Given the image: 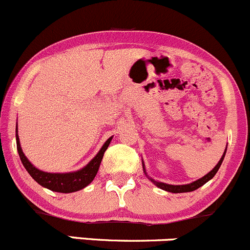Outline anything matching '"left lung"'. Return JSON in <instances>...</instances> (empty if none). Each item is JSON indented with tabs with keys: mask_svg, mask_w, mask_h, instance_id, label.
<instances>
[{
	"mask_svg": "<svg viewBox=\"0 0 250 250\" xmlns=\"http://www.w3.org/2000/svg\"><path fill=\"white\" fill-rule=\"evenodd\" d=\"M225 151H226V150H225ZM224 156H225V153H224V155L221 156L220 161L217 164V166H215L214 168H213L212 171L209 172V173H207L205 177H202V178L197 179L196 182L190 183V184H185V185H169V184H166V183L155 182V181H153V179H150V181L153 182L154 184L156 185V187L160 188V189L166 190V191H169V192H174V194H177V192H189V191H194V190L199 189L200 187H202L203 184H206V183L209 181V179H212L213 177L215 176V173H217L218 169H219L221 163H223Z\"/></svg>",
	"mask_w": 250,
	"mask_h": 250,
	"instance_id": "obj_1",
	"label": "left lung"
}]
</instances>
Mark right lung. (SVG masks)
Here are the masks:
<instances>
[{"label": "right lung", "mask_w": 250, "mask_h": 250, "mask_svg": "<svg viewBox=\"0 0 250 250\" xmlns=\"http://www.w3.org/2000/svg\"><path fill=\"white\" fill-rule=\"evenodd\" d=\"M112 137L108 138L106 143L104 144V146L101 148V150L99 151L96 156L86 165L84 168L79 169L77 172H72V173H47V172L40 171L38 168H36L32 164L30 163L26 159V156L24 155L21 150V146H20L19 137H18V126H17V148L18 153H19L20 160H21L22 165L26 168V171L29 172L30 176L35 179L38 184H41L42 187L48 188L49 190H53L56 192H73L78 191V190L83 189L86 185H89L92 182V179L96 176L97 171H99L100 164H101L102 158H104V151L107 150L108 146H109Z\"/></svg>", "instance_id": "1"}]
</instances>
